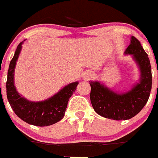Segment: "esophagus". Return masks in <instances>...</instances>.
Returning a JSON list of instances; mask_svg holds the SVG:
<instances>
[{"instance_id":"1","label":"esophagus","mask_w":158,"mask_h":158,"mask_svg":"<svg viewBox=\"0 0 158 158\" xmlns=\"http://www.w3.org/2000/svg\"><path fill=\"white\" fill-rule=\"evenodd\" d=\"M93 77V74L91 73V72H85V73H84L83 75V78L84 80L85 81H88L90 80V79H91V78Z\"/></svg>"}]
</instances>
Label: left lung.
I'll return each instance as SVG.
<instances>
[{"label": "left lung", "instance_id": "left-lung-1", "mask_svg": "<svg viewBox=\"0 0 158 158\" xmlns=\"http://www.w3.org/2000/svg\"><path fill=\"white\" fill-rule=\"evenodd\" d=\"M125 55H131L139 70L138 83L123 92L114 91L104 83L91 81L90 99L93 109L101 116L114 120H127L134 117L144 107L151 94L152 87L151 66L139 40L130 38V46Z\"/></svg>", "mask_w": 158, "mask_h": 158}]
</instances>
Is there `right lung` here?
<instances>
[{
  "label": "right lung",
  "instance_id": "1",
  "mask_svg": "<svg viewBox=\"0 0 158 158\" xmlns=\"http://www.w3.org/2000/svg\"><path fill=\"white\" fill-rule=\"evenodd\" d=\"M22 41L17 46L9 64L6 83L7 97L15 113L25 123L37 127H47L60 121L64 116L67 103L76 90L78 81L65 85L54 95L40 102H32L18 92L15 85V69L22 48Z\"/></svg>",
  "mask_w": 158,
  "mask_h": 158
}]
</instances>
